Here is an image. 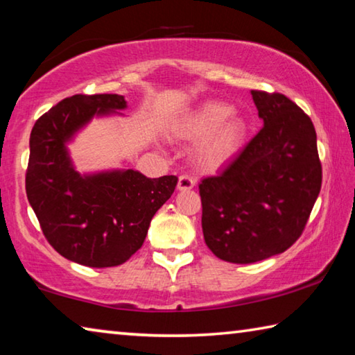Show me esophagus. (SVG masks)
<instances>
[{
	"label": "esophagus",
	"mask_w": 355,
	"mask_h": 355,
	"mask_svg": "<svg viewBox=\"0 0 355 355\" xmlns=\"http://www.w3.org/2000/svg\"><path fill=\"white\" fill-rule=\"evenodd\" d=\"M195 185V179L190 178L189 174H182V176H179V181H178V190H190L193 189Z\"/></svg>",
	"instance_id": "esophagus-1"
}]
</instances>
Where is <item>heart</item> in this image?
I'll return each mask as SVG.
<instances>
[{"instance_id": "1", "label": "heart", "mask_w": 355, "mask_h": 355, "mask_svg": "<svg viewBox=\"0 0 355 355\" xmlns=\"http://www.w3.org/2000/svg\"><path fill=\"white\" fill-rule=\"evenodd\" d=\"M234 108L225 102H206L174 125L178 137L201 141L200 162L206 166H220L230 162L243 148L248 127Z\"/></svg>"}]
</instances>
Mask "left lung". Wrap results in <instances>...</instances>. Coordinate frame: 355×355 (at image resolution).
<instances>
[{
  "mask_svg": "<svg viewBox=\"0 0 355 355\" xmlns=\"http://www.w3.org/2000/svg\"><path fill=\"white\" fill-rule=\"evenodd\" d=\"M263 129L200 184L202 234L217 258L252 264L299 239L321 190L311 119L286 96L252 91Z\"/></svg>",
  "mask_w": 355,
  "mask_h": 355,
  "instance_id": "1",
  "label": "left lung"
}]
</instances>
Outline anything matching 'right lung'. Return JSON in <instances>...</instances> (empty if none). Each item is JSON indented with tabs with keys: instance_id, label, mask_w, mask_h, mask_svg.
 <instances>
[{
	"instance_id": "1",
	"label": "right lung",
	"mask_w": 355,
	"mask_h": 355,
	"mask_svg": "<svg viewBox=\"0 0 355 355\" xmlns=\"http://www.w3.org/2000/svg\"><path fill=\"white\" fill-rule=\"evenodd\" d=\"M119 94H77L36 121L30 137L26 196L44 236L61 257L88 267L125 263L146 239L176 176L146 178L132 168L80 174L67 143L92 118L119 114Z\"/></svg>"
}]
</instances>
